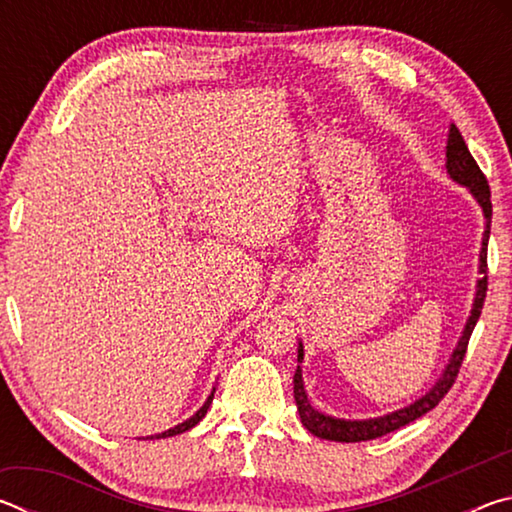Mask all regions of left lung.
Instances as JSON below:
<instances>
[{
    "label": "left lung",
    "mask_w": 512,
    "mask_h": 512,
    "mask_svg": "<svg viewBox=\"0 0 512 512\" xmlns=\"http://www.w3.org/2000/svg\"><path fill=\"white\" fill-rule=\"evenodd\" d=\"M447 173L456 180V183L470 187V192L474 194L476 201H479V205L483 207L485 219H488V223H485V225H488V230H485L483 248H481V273H485V275L479 280V287H476L472 316H470V320H467L465 332L461 336V341H458V348L452 354V361L447 363V370L443 372V377L438 379V384L433 386L431 391L422 397V400H418L411 406H406V409H402V411L384 415V418L363 420V422L336 420V418H329V415L318 413L307 400L305 384H302V370L298 366L296 375H293V397H296L298 413H300L302 424H305V429L314 433V436H318V438L336 440V443H361V440L381 438V436H386V433L404 427V424L422 418V415L429 413L433 406H436L449 393V388L454 386V381L458 377V370H461V366H463V359H465V352H467V343H470L472 329L476 325V320H479V316H481L485 291H488V237H490V221H492V203H490L488 180H485L483 171L479 169V164H476L470 149H467L461 131H458L454 124H452V128H449V140H447ZM298 363H302V345L298 348Z\"/></svg>",
    "instance_id": "left-lung-1"
}]
</instances>
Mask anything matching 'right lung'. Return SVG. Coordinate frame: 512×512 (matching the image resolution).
I'll use <instances>...</instances> for the list:
<instances>
[{"label":"right lung","instance_id":"obj_1","mask_svg":"<svg viewBox=\"0 0 512 512\" xmlns=\"http://www.w3.org/2000/svg\"><path fill=\"white\" fill-rule=\"evenodd\" d=\"M212 397H214V393H212L210 397H207V402L201 406V411H196V415H192V418L185 420L183 424H178V427H173V429L164 431V433H158V436H151V438H169V436H176V433H183V431H187V429H192L194 424H198V422H201V420L205 418V413H207V409H210V404H212Z\"/></svg>","mask_w":512,"mask_h":512}]
</instances>
